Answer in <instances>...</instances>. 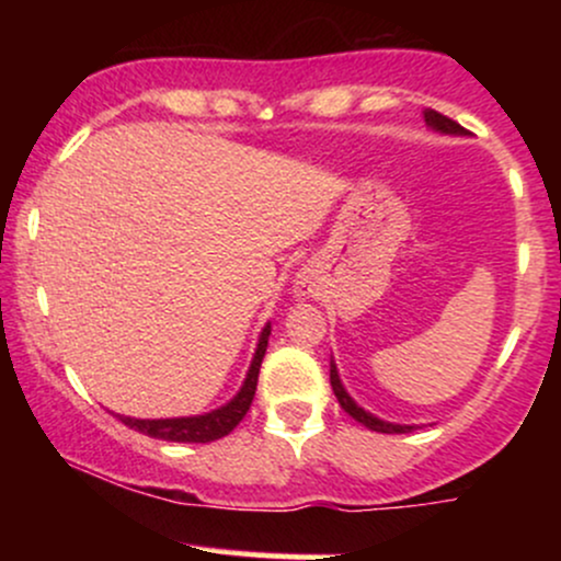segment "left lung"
Listing matches in <instances>:
<instances>
[{
	"label": "left lung",
	"mask_w": 561,
	"mask_h": 561,
	"mask_svg": "<svg viewBox=\"0 0 561 561\" xmlns=\"http://www.w3.org/2000/svg\"><path fill=\"white\" fill-rule=\"evenodd\" d=\"M424 121H427V124L433 126V128H437V131L465 134V126H459L454 118H448V115H443V113H437V111H427V113H424ZM330 382H332V390H334V396H337L340 405H343V409L347 411V414L353 416V420L362 422L364 427L375 430V433H388V435H392V433H405V430H414V427H403V424L382 422V420H377V416L366 414L362 405L353 403V398L345 392L343 382H340V377H337V369H334V364H332V369H330Z\"/></svg>",
	"instance_id": "obj_1"
}]
</instances>
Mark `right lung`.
Returning <instances> with one entry per match:
<instances>
[{"instance_id": "1", "label": "right lung", "mask_w": 561, "mask_h": 561, "mask_svg": "<svg viewBox=\"0 0 561 561\" xmlns=\"http://www.w3.org/2000/svg\"><path fill=\"white\" fill-rule=\"evenodd\" d=\"M268 334L272 330H263L259 347H255L253 364H250L248 379H244L242 390L237 392L234 401H229L221 409L210 411V414L203 416H182V420H131V416H118L126 427L137 430L141 435L160 437V440H173V443H210L218 440V437L229 435L237 424L242 422V416L250 411V403L255 398V385H259V371L261 362L266 356Z\"/></svg>"}]
</instances>
